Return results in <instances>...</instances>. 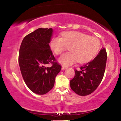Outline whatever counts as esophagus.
<instances>
[{
  "mask_svg": "<svg viewBox=\"0 0 121 121\" xmlns=\"http://www.w3.org/2000/svg\"><path fill=\"white\" fill-rule=\"evenodd\" d=\"M68 68V67H66V66H63L62 65V67H61V69H62V70H65V69H66Z\"/></svg>",
  "mask_w": 121,
  "mask_h": 121,
  "instance_id": "1",
  "label": "esophagus"
}]
</instances>
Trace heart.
Here are the masks:
<instances>
[{"label": "heart", "instance_id": "obj_1", "mask_svg": "<svg viewBox=\"0 0 121 121\" xmlns=\"http://www.w3.org/2000/svg\"><path fill=\"white\" fill-rule=\"evenodd\" d=\"M62 37H54L51 40L50 46L56 55H61L70 46V52L65 53L59 59V61L65 66L73 64L77 61L85 63L92 60L100 49V42L95 37L78 31L65 32Z\"/></svg>", "mask_w": 121, "mask_h": 121}]
</instances>
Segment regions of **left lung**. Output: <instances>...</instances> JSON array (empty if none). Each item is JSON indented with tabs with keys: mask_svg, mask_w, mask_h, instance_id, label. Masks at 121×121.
<instances>
[{
	"mask_svg": "<svg viewBox=\"0 0 121 121\" xmlns=\"http://www.w3.org/2000/svg\"><path fill=\"white\" fill-rule=\"evenodd\" d=\"M106 49L102 48L93 60L74 70L75 76L70 81L72 90L79 95L91 94L100 84L104 77L106 64Z\"/></svg>",
	"mask_w": 121,
	"mask_h": 121,
	"instance_id": "left-lung-1",
	"label": "left lung"
}]
</instances>
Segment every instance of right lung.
<instances>
[{"label": "right lung", "mask_w": 121, "mask_h": 121, "mask_svg": "<svg viewBox=\"0 0 121 121\" xmlns=\"http://www.w3.org/2000/svg\"><path fill=\"white\" fill-rule=\"evenodd\" d=\"M52 28L37 29L23 39L19 49V64L23 78L32 91L43 95L54 86L61 66L50 48ZM52 63V67L46 66Z\"/></svg>", "instance_id": "add662e5"}]
</instances>
